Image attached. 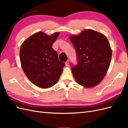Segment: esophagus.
I'll list each match as a JSON object with an SVG mask.
<instances>
[{
  "label": "esophagus",
  "instance_id": "esophagus-1",
  "mask_svg": "<svg viewBox=\"0 0 128 128\" xmlns=\"http://www.w3.org/2000/svg\"><path fill=\"white\" fill-rule=\"evenodd\" d=\"M69 60H67V61H66V62H65V64H66V66H68V64H69Z\"/></svg>",
  "mask_w": 128,
  "mask_h": 128
}]
</instances>
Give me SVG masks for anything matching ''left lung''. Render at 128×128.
Listing matches in <instances>:
<instances>
[{
    "label": "left lung",
    "instance_id": "1",
    "mask_svg": "<svg viewBox=\"0 0 128 128\" xmlns=\"http://www.w3.org/2000/svg\"><path fill=\"white\" fill-rule=\"evenodd\" d=\"M69 38L77 54V65H71L77 83L88 88L96 86L106 75L110 63L112 52L107 38L91 29Z\"/></svg>",
    "mask_w": 128,
    "mask_h": 128
}]
</instances>
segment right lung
Instances as JSON below:
<instances>
[{
    "instance_id": "obj_1",
    "label": "right lung",
    "mask_w": 128,
    "mask_h": 128,
    "mask_svg": "<svg viewBox=\"0 0 128 128\" xmlns=\"http://www.w3.org/2000/svg\"><path fill=\"white\" fill-rule=\"evenodd\" d=\"M60 33L48 36L42 32L34 34L22 44L20 58L23 70L33 84L42 88L57 83L65 64L58 59L52 45Z\"/></svg>"
}]
</instances>
